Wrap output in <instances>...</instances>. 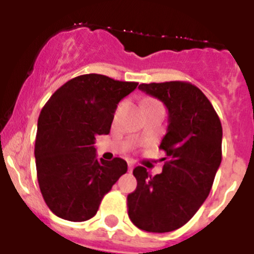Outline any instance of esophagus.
Segmentation results:
<instances>
[{"label": "esophagus", "instance_id": "esophagus-1", "mask_svg": "<svg viewBox=\"0 0 254 254\" xmlns=\"http://www.w3.org/2000/svg\"><path fill=\"white\" fill-rule=\"evenodd\" d=\"M133 168H134L133 163H128V172H129V173H131L132 170H133Z\"/></svg>", "mask_w": 254, "mask_h": 254}]
</instances>
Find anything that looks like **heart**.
I'll return each instance as SVG.
<instances>
[{"mask_svg":"<svg viewBox=\"0 0 254 254\" xmlns=\"http://www.w3.org/2000/svg\"><path fill=\"white\" fill-rule=\"evenodd\" d=\"M150 104H154V103H150ZM150 104H149V105H150Z\"/></svg>","mask_w":254,"mask_h":254,"instance_id":"heart-1","label":"heart"}]
</instances>
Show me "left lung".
<instances>
[{
  "label": "left lung",
  "instance_id": "1",
  "mask_svg": "<svg viewBox=\"0 0 254 254\" xmlns=\"http://www.w3.org/2000/svg\"><path fill=\"white\" fill-rule=\"evenodd\" d=\"M168 109V128L159 149L163 172L136 167V190L127 196L128 216L141 230L168 233L188 223L210 193L221 163L223 127L210 100L190 82L141 84Z\"/></svg>",
  "mask_w": 254,
  "mask_h": 254
}]
</instances>
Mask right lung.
Here are the masks:
<instances>
[{"instance_id":"right-lung-1","label":"right lung","mask_w":254,"mask_h":254,"mask_svg":"<svg viewBox=\"0 0 254 254\" xmlns=\"http://www.w3.org/2000/svg\"><path fill=\"white\" fill-rule=\"evenodd\" d=\"M98 73L67 81L40 112L35 164L40 192L49 210L68 221H86L96 214L127 163L96 158L98 134L111 131L117 104L137 87Z\"/></svg>"}]
</instances>
